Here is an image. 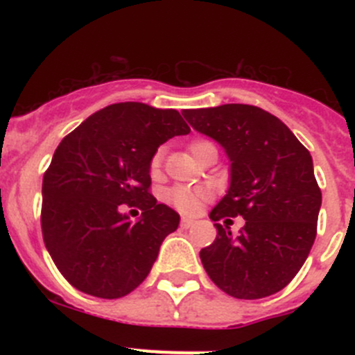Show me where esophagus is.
<instances>
[{"label": "esophagus", "instance_id": "1", "mask_svg": "<svg viewBox=\"0 0 355 355\" xmlns=\"http://www.w3.org/2000/svg\"><path fill=\"white\" fill-rule=\"evenodd\" d=\"M194 223H196L194 220H189V218H182L180 227L182 228H191V227H194Z\"/></svg>", "mask_w": 355, "mask_h": 355}]
</instances>
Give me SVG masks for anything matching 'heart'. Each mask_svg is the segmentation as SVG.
Segmentation results:
<instances>
[{
	"label": "heart",
	"instance_id": "obj_1",
	"mask_svg": "<svg viewBox=\"0 0 355 355\" xmlns=\"http://www.w3.org/2000/svg\"><path fill=\"white\" fill-rule=\"evenodd\" d=\"M214 148L211 142L202 141V139H196L189 144V151L191 155L198 159V157L202 155L206 149ZM161 163H163V149H157V151L153 155L151 163H149V170H151V175H157L161 170ZM207 191L204 189H194V187H184V185H178V187H173L168 191L166 199L171 206L177 207L178 211L187 214H194L196 211L199 209V206L202 204V200L207 199Z\"/></svg>",
	"mask_w": 355,
	"mask_h": 355
}]
</instances>
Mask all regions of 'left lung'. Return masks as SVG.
Returning <instances> with one entry per match:
<instances>
[{
	"instance_id": "obj_1",
	"label": "left lung",
	"mask_w": 355,
	"mask_h": 355,
	"mask_svg": "<svg viewBox=\"0 0 355 355\" xmlns=\"http://www.w3.org/2000/svg\"><path fill=\"white\" fill-rule=\"evenodd\" d=\"M184 116L220 142L232 161L230 189L209 214L216 239L200 249L204 270L235 299L280 292L299 273L316 239L321 189L313 157L284 121L257 106L185 110ZM235 216L246 220L239 236L217 223Z\"/></svg>"
}]
</instances>
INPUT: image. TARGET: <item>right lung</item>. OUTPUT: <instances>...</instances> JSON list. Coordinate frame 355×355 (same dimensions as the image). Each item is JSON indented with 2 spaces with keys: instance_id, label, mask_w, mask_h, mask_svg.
Wrapping results in <instances>:
<instances>
[{
  "instance_id": "add662e5",
  "label": "right lung",
  "mask_w": 355,
  "mask_h": 355,
  "mask_svg": "<svg viewBox=\"0 0 355 355\" xmlns=\"http://www.w3.org/2000/svg\"><path fill=\"white\" fill-rule=\"evenodd\" d=\"M191 127L177 110L116 103L67 135L42 178L44 245L71 287L120 299L151 271L180 216L151 194L149 163L163 142ZM139 207L132 224L123 207Z\"/></svg>"
}]
</instances>
